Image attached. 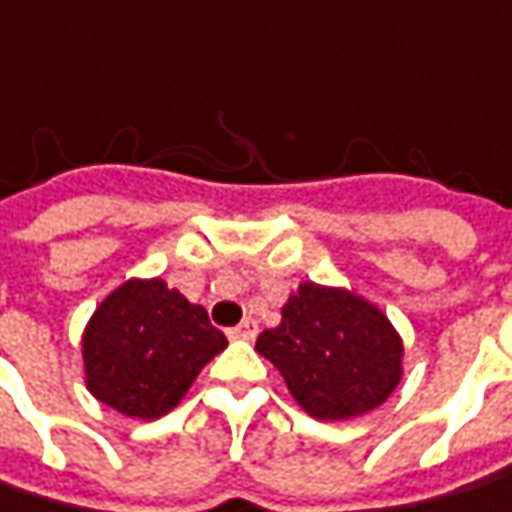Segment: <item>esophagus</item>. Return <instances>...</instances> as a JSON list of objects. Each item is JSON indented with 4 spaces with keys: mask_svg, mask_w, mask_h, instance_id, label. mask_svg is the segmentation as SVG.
Masks as SVG:
<instances>
[{
    "mask_svg": "<svg viewBox=\"0 0 512 512\" xmlns=\"http://www.w3.org/2000/svg\"><path fill=\"white\" fill-rule=\"evenodd\" d=\"M229 339H255L257 336V322L255 319H243L238 328H229Z\"/></svg>",
    "mask_w": 512,
    "mask_h": 512,
    "instance_id": "esophagus-1",
    "label": "esophagus"
}]
</instances>
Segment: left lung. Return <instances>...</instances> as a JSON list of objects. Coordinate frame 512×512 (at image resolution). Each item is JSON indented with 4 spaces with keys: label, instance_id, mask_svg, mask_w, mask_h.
<instances>
[{
    "label": "left lung",
    "instance_id": "1",
    "mask_svg": "<svg viewBox=\"0 0 512 512\" xmlns=\"http://www.w3.org/2000/svg\"><path fill=\"white\" fill-rule=\"evenodd\" d=\"M255 350L319 420L364 415L401 381V336L375 305L342 288L302 283L283 305V322L263 330Z\"/></svg>",
    "mask_w": 512,
    "mask_h": 512
}]
</instances>
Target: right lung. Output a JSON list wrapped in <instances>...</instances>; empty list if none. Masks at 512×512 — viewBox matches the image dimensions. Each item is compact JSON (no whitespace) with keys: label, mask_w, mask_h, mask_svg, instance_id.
I'll return each mask as SVG.
<instances>
[{"label":"right lung","mask_w":512,"mask_h":512,"mask_svg":"<svg viewBox=\"0 0 512 512\" xmlns=\"http://www.w3.org/2000/svg\"><path fill=\"white\" fill-rule=\"evenodd\" d=\"M227 347L201 305L165 280H128L109 294L83 333L86 387L120 415H168L201 367Z\"/></svg>","instance_id":"1"}]
</instances>
